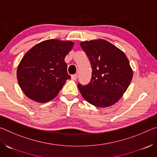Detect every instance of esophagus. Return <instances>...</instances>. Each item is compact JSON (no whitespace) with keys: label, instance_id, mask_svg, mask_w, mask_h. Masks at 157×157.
<instances>
[{"label":"esophagus","instance_id":"1","mask_svg":"<svg viewBox=\"0 0 157 157\" xmlns=\"http://www.w3.org/2000/svg\"><path fill=\"white\" fill-rule=\"evenodd\" d=\"M77 78H78V74H75V75H71V79H72L73 80H76Z\"/></svg>","mask_w":157,"mask_h":157}]
</instances>
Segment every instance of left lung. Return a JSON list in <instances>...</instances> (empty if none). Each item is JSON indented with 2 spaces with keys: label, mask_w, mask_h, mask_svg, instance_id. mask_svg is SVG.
Segmentation results:
<instances>
[{
  "label": "left lung",
  "mask_w": 157,
  "mask_h": 157,
  "mask_svg": "<svg viewBox=\"0 0 157 157\" xmlns=\"http://www.w3.org/2000/svg\"><path fill=\"white\" fill-rule=\"evenodd\" d=\"M92 67L91 82L78 84L80 94L96 107L113 105L123 97L133 78L129 59L121 49L105 39L80 42Z\"/></svg>",
  "instance_id": "1"
}]
</instances>
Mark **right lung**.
Returning <instances> with one entry per match:
<instances>
[{"instance_id": "right-lung-1", "label": "right lung", "mask_w": 157, "mask_h": 157, "mask_svg": "<svg viewBox=\"0 0 157 157\" xmlns=\"http://www.w3.org/2000/svg\"><path fill=\"white\" fill-rule=\"evenodd\" d=\"M73 46L71 41L48 39L25 53L18 65L17 76L26 96L39 103L49 102L57 96L71 78L64 59Z\"/></svg>"}]
</instances>
